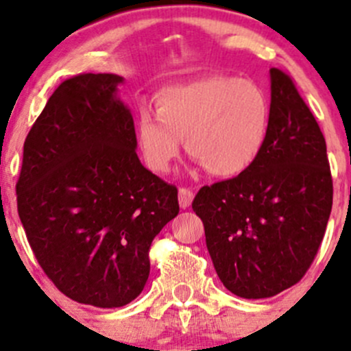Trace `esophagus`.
<instances>
[{"label": "esophagus", "mask_w": 351, "mask_h": 351, "mask_svg": "<svg viewBox=\"0 0 351 351\" xmlns=\"http://www.w3.org/2000/svg\"><path fill=\"white\" fill-rule=\"evenodd\" d=\"M178 202L182 208H189L193 202V192L190 189H180L178 190Z\"/></svg>", "instance_id": "esophagus-1"}]
</instances>
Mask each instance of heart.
Here are the masks:
<instances>
[{
	"mask_svg": "<svg viewBox=\"0 0 351 351\" xmlns=\"http://www.w3.org/2000/svg\"><path fill=\"white\" fill-rule=\"evenodd\" d=\"M158 112L144 108L137 144L147 168L168 173L185 139L208 175L232 178L258 161L270 132V101L251 80L210 74L159 91Z\"/></svg>",
	"mask_w": 351,
	"mask_h": 351,
	"instance_id": "obj_1",
	"label": "heart"
}]
</instances>
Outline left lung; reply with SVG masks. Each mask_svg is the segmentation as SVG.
I'll list each match as a JSON object with an SVG mask.
<instances>
[{
    "mask_svg": "<svg viewBox=\"0 0 351 351\" xmlns=\"http://www.w3.org/2000/svg\"><path fill=\"white\" fill-rule=\"evenodd\" d=\"M270 132L243 175L193 198L215 271L243 299L295 285L324 238L332 205L326 141L292 77L270 69Z\"/></svg>",
    "mask_w": 351,
    "mask_h": 351,
    "instance_id": "left-lung-1",
    "label": "left lung"
}]
</instances>
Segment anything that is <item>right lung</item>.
Returning a JSON list of instances; mask_svg holds the SVG:
<instances>
[{
	"label": "right lung",
	"mask_w": 351,
	"mask_h": 351,
	"mask_svg": "<svg viewBox=\"0 0 351 351\" xmlns=\"http://www.w3.org/2000/svg\"><path fill=\"white\" fill-rule=\"evenodd\" d=\"M122 76L86 73L59 84L23 144L16 202L38 265L69 299L132 302L149 247L180 212L178 190L143 166Z\"/></svg>",
	"instance_id": "1"
}]
</instances>
